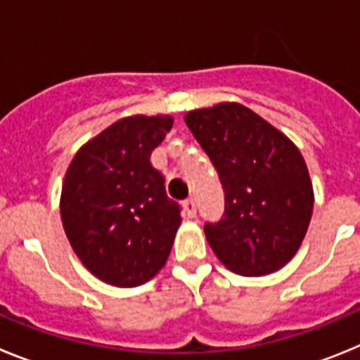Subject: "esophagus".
<instances>
[{"label": "esophagus", "mask_w": 360, "mask_h": 360, "mask_svg": "<svg viewBox=\"0 0 360 360\" xmlns=\"http://www.w3.org/2000/svg\"><path fill=\"white\" fill-rule=\"evenodd\" d=\"M184 212H186V216L187 218H196V202L193 198H189V200H186V202H184Z\"/></svg>", "instance_id": "34e87169"}]
</instances>
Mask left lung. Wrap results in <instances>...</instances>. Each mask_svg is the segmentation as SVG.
Returning <instances> with one entry per match:
<instances>
[{
	"label": "left lung",
	"instance_id": "obj_1",
	"mask_svg": "<svg viewBox=\"0 0 360 360\" xmlns=\"http://www.w3.org/2000/svg\"><path fill=\"white\" fill-rule=\"evenodd\" d=\"M225 191V212L203 227L216 257L234 274H272L290 262L314 211L307 162L285 133L243 104L187 111Z\"/></svg>",
	"mask_w": 360,
	"mask_h": 360
}]
</instances>
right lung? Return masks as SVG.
Here are the masks:
<instances>
[{
	"mask_svg": "<svg viewBox=\"0 0 360 360\" xmlns=\"http://www.w3.org/2000/svg\"><path fill=\"white\" fill-rule=\"evenodd\" d=\"M171 128V115L124 117L86 142L66 169L59 203L66 238L108 285H144L169 257L182 216L149 157Z\"/></svg>",
	"mask_w": 360,
	"mask_h": 360,
	"instance_id": "1",
	"label": "right lung"
}]
</instances>
